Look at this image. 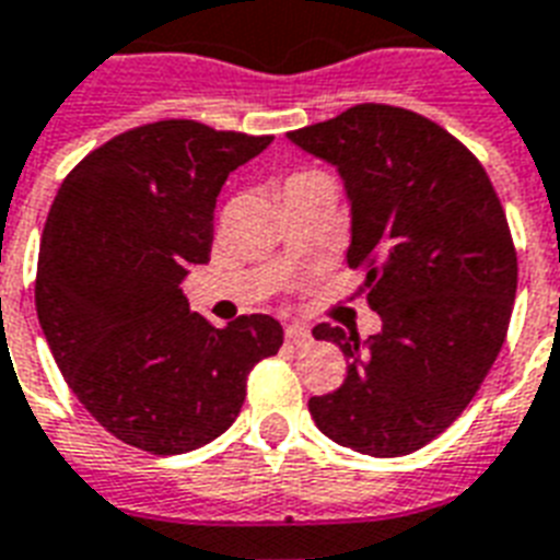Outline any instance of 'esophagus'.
I'll return each instance as SVG.
<instances>
[{"label":"esophagus","instance_id":"34e87169","mask_svg":"<svg viewBox=\"0 0 560 560\" xmlns=\"http://www.w3.org/2000/svg\"><path fill=\"white\" fill-rule=\"evenodd\" d=\"M310 327H303V324H289L285 327V341L294 345V348H303V345H310Z\"/></svg>","mask_w":560,"mask_h":560}]
</instances>
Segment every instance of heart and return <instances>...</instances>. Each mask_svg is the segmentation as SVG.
<instances>
[{"label": "heart", "mask_w": 560, "mask_h": 560, "mask_svg": "<svg viewBox=\"0 0 560 560\" xmlns=\"http://www.w3.org/2000/svg\"><path fill=\"white\" fill-rule=\"evenodd\" d=\"M298 177H306V175H298Z\"/></svg>", "instance_id": "b5f03b06"}]
</instances>
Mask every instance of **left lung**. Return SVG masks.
Instances as JSON below:
<instances>
[{"label": "left lung", "instance_id": "8db88e82", "mask_svg": "<svg viewBox=\"0 0 560 560\" xmlns=\"http://www.w3.org/2000/svg\"><path fill=\"white\" fill-rule=\"evenodd\" d=\"M289 142L339 172L348 262L368 268L359 292L383 320L365 341L329 324L312 329L350 362L310 415L357 453L409 456L467 409L500 357L517 294L505 212L479 160L402 107L357 104Z\"/></svg>", "mask_w": 560, "mask_h": 560}]
</instances>
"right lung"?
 Instances as JSON below:
<instances>
[{
	"instance_id": "1",
	"label": "right lung",
	"mask_w": 560,
	"mask_h": 560,
	"mask_svg": "<svg viewBox=\"0 0 560 560\" xmlns=\"http://www.w3.org/2000/svg\"><path fill=\"white\" fill-rule=\"evenodd\" d=\"M271 137L189 119L133 128L60 184L37 259V318L84 409L125 444L177 456L231 427L245 380L283 327L242 315L212 327L180 283L210 262L212 212L231 172Z\"/></svg>"
}]
</instances>
